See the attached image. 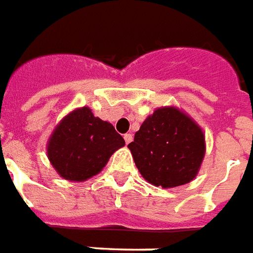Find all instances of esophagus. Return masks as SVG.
<instances>
[{"mask_svg": "<svg viewBox=\"0 0 253 253\" xmlns=\"http://www.w3.org/2000/svg\"><path fill=\"white\" fill-rule=\"evenodd\" d=\"M123 138H125V142H126V144H128L132 142V135L131 134H125V136H123Z\"/></svg>", "mask_w": 253, "mask_h": 253, "instance_id": "1", "label": "esophagus"}]
</instances>
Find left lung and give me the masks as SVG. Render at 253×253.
Segmentation results:
<instances>
[{
	"label": "left lung",
	"instance_id": "obj_1",
	"mask_svg": "<svg viewBox=\"0 0 253 253\" xmlns=\"http://www.w3.org/2000/svg\"><path fill=\"white\" fill-rule=\"evenodd\" d=\"M135 166L148 183L163 188L190 183L206 154L199 125L176 107H159L128 144Z\"/></svg>",
	"mask_w": 253,
	"mask_h": 253
}]
</instances>
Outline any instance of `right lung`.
I'll return each mask as SVG.
<instances>
[{"label": "right lung", "instance_id": "obj_1", "mask_svg": "<svg viewBox=\"0 0 253 253\" xmlns=\"http://www.w3.org/2000/svg\"><path fill=\"white\" fill-rule=\"evenodd\" d=\"M125 146L111 123L81 107L58 123L47 142V158L63 179L84 182L99 173L110 157Z\"/></svg>", "mask_w": 253, "mask_h": 253}]
</instances>
